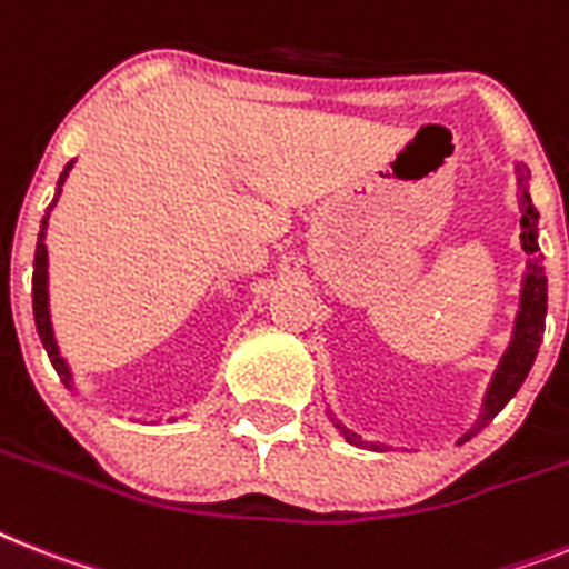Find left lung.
Returning <instances> with one entry per match:
<instances>
[{"label": "left lung", "mask_w": 569, "mask_h": 569, "mask_svg": "<svg viewBox=\"0 0 569 569\" xmlns=\"http://www.w3.org/2000/svg\"><path fill=\"white\" fill-rule=\"evenodd\" d=\"M515 177H518V206H520V243H523V252H527V273L520 281V305L518 317H515V328H511V340L506 346L503 358L497 363L495 375H491V383L486 389V398H482L480 419L473 421V427L468 433H462L459 445L468 442L471 436H477L488 421L495 419L497 412L503 410L506 403L515 398V392L520 389V383L527 380L529 369H532L535 358H538V349H541L543 337V322H547V273H543V264L538 256V209L532 206V197H529V168L523 162L515 166ZM335 421V427L346 436V442L358 445V448H372L380 450L387 445L380 442H363L355 430Z\"/></svg>", "instance_id": "left-lung-1"}]
</instances>
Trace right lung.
Masks as SVG:
<instances>
[{"label": "right lung", "mask_w": 569, "mask_h": 569, "mask_svg": "<svg viewBox=\"0 0 569 569\" xmlns=\"http://www.w3.org/2000/svg\"><path fill=\"white\" fill-rule=\"evenodd\" d=\"M72 166L74 162H69V166L63 168V173H60L58 194H54V200H51L49 211H46V218H42V223H40V238H37V252H34V279H31L37 335H40V340H42V349L49 351L51 366L58 369V375L63 378V383L69 389H72V372H69V363L60 358V349H58V340H54V328H51V313H49V250H46V229H49V214H51V209L58 206V197H60V191H63V182H66V177H69V171H72ZM171 421H177V419H171Z\"/></svg>", "instance_id": "add662e5"}]
</instances>
